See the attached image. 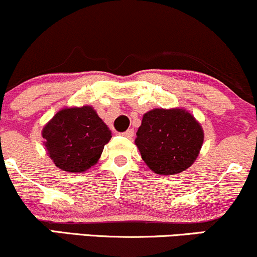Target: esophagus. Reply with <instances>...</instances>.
Returning <instances> with one entry per match:
<instances>
[{
    "instance_id": "34e87169",
    "label": "esophagus",
    "mask_w": 257,
    "mask_h": 257,
    "mask_svg": "<svg viewBox=\"0 0 257 257\" xmlns=\"http://www.w3.org/2000/svg\"><path fill=\"white\" fill-rule=\"evenodd\" d=\"M134 135H135V131H134V128H128L127 131H125L122 134V136H125V137H127V138H131V137H134Z\"/></svg>"
}]
</instances>
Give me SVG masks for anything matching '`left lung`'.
Segmentation results:
<instances>
[{"mask_svg":"<svg viewBox=\"0 0 257 257\" xmlns=\"http://www.w3.org/2000/svg\"><path fill=\"white\" fill-rule=\"evenodd\" d=\"M204 142L200 123L184 109H153L143 115L135 141L144 163L159 175L192 166Z\"/></svg>","mask_w":257,"mask_h":257,"instance_id":"1","label":"left lung"}]
</instances>
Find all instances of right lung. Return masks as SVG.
<instances>
[{
  "instance_id": "obj_1",
  "label": "right lung",
  "mask_w": 257,
  "mask_h": 257,
  "mask_svg": "<svg viewBox=\"0 0 257 257\" xmlns=\"http://www.w3.org/2000/svg\"><path fill=\"white\" fill-rule=\"evenodd\" d=\"M42 137L48 155L57 167L83 172L97 164L111 132L93 108H64L46 123Z\"/></svg>"
}]
</instances>
